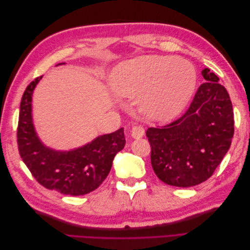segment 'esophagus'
<instances>
[{"label":"esophagus","mask_w":250,"mask_h":250,"mask_svg":"<svg viewBox=\"0 0 250 250\" xmlns=\"http://www.w3.org/2000/svg\"><path fill=\"white\" fill-rule=\"evenodd\" d=\"M144 134H145V128L143 126H134L132 127L131 129V137L133 139H141L144 137Z\"/></svg>","instance_id":"obj_1"}]
</instances>
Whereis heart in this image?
<instances>
[{
	"mask_svg": "<svg viewBox=\"0 0 250 250\" xmlns=\"http://www.w3.org/2000/svg\"><path fill=\"white\" fill-rule=\"evenodd\" d=\"M109 83L117 96L139 99L146 116L168 121L176 118L190 100L196 73L185 58L146 55L121 63Z\"/></svg>",
	"mask_w": 250,
	"mask_h": 250,
	"instance_id": "heart-1",
	"label": "heart"
}]
</instances>
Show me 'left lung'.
<instances>
[{
    "instance_id": "left-lung-1",
    "label": "left lung",
    "mask_w": 250,
    "mask_h": 250,
    "mask_svg": "<svg viewBox=\"0 0 250 250\" xmlns=\"http://www.w3.org/2000/svg\"><path fill=\"white\" fill-rule=\"evenodd\" d=\"M183 117L163 128H148L151 165L163 183L188 188L213 175L233 137V111L228 90L209 69Z\"/></svg>"
}]
</instances>
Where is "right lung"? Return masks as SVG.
<instances>
[{"label":"right lung","instance_id":"obj_1","mask_svg":"<svg viewBox=\"0 0 250 250\" xmlns=\"http://www.w3.org/2000/svg\"><path fill=\"white\" fill-rule=\"evenodd\" d=\"M60 64L64 62L57 65ZM42 78L30 83L21 97L18 126L20 155L34 178L48 190L72 196L88 194L107 177L113 158L124 148V128L71 150L46 146L37 135L32 118V96Z\"/></svg>","mask_w":250,"mask_h":250}]
</instances>
